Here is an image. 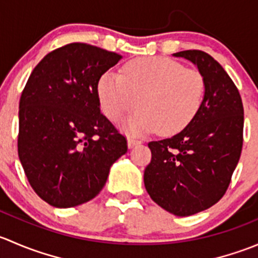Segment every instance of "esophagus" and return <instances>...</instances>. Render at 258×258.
Listing matches in <instances>:
<instances>
[{
  "mask_svg": "<svg viewBox=\"0 0 258 258\" xmlns=\"http://www.w3.org/2000/svg\"><path fill=\"white\" fill-rule=\"evenodd\" d=\"M127 145H128V148H132L135 147V146L141 145V141H140V140L134 139V137H128V140H127Z\"/></svg>",
  "mask_w": 258,
  "mask_h": 258,
  "instance_id": "1",
  "label": "esophagus"
}]
</instances>
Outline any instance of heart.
I'll list each match as a JSON object with an SVG mask.
<instances>
[{"label":"heart","mask_w":258,"mask_h":258,"mask_svg":"<svg viewBox=\"0 0 258 258\" xmlns=\"http://www.w3.org/2000/svg\"><path fill=\"white\" fill-rule=\"evenodd\" d=\"M206 81L196 69L168 57H141L123 64L121 76L105 72L97 82L103 113L113 122L139 107L123 123L134 135L156 131L166 136L186 128L204 103Z\"/></svg>","instance_id":"obj_1"}]
</instances>
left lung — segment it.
<instances>
[{
	"label": "left lung",
	"instance_id": "8db88e82",
	"mask_svg": "<svg viewBox=\"0 0 258 258\" xmlns=\"http://www.w3.org/2000/svg\"><path fill=\"white\" fill-rule=\"evenodd\" d=\"M173 56L204 75V103L179 134L148 144L152 157L144 181L158 206L184 217L210 209L227 191L243 144V105L233 81L209 53L187 49Z\"/></svg>",
	"mask_w": 258,
	"mask_h": 258
}]
</instances>
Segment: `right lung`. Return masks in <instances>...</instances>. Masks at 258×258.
I'll return each mask as SVG.
<instances>
[{
	"label": "right lung",
	"instance_id": "add662e5",
	"mask_svg": "<svg viewBox=\"0 0 258 258\" xmlns=\"http://www.w3.org/2000/svg\"><path fill=\"white\" fill-rule=\"evenodd\" d=\"M121 54L74 42L46 54L20 98L18 157L33 191L58 209L100 194L127 140L101 113L97 82Z\"/></svg>",
	"mask_w": 258,
	"mask_h": 258
}]
</instances>
